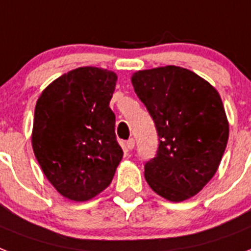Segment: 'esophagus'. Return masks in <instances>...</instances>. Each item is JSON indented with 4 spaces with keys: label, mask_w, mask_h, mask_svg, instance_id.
<instances>
[{
    "label": "esophagus",
    "mask_w": 251,
    "mask_h": 251,
    "mask_svg": "<svg viewBox=\"0 0 251 251\" xmlns=\"http://www.w3.org/2000/svg\"><path fill=\"white\" fill-rule=\"evenodd\" d=\"M126 148H127L128 151H132L133 148H135V140L129 139L126 141Z\"/></svg>",
    "instance_id": "34e87169"
}]
</instances>
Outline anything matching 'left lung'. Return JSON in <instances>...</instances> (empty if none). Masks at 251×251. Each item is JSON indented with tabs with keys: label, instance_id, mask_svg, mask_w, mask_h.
Returning <instances> with one entry per match:
<instances>
[{
	"label": "left lung",
	"instance_id": "1",
	"mask_svg": "<svg viewBox=\"0 0 251 251\" xmlns=\"http://www.w3.org/2000/svg\"><path fill=\"white\" fill-rule=\"evenodd\" d=\"M131 81L158 133L145 179L170 201L190 199L212 179L228 143L220 95L205 79L176 65L136 72Z\"/></svg>",
	"mask_w": 251,
	"mask_h": 251
}]
</instances>
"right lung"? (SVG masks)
<instances>
[{
	"mask_svg": "<svg viewBox=\"0 0 251 251\" xmlns=\"http://www.w3.org/2000/svg\"><path fill=\"white\" fill-rule=\"evenodd\" d=\"M116 79L107 69L77 68L50 83L36 102L35 157L67 199H93L111 183L123 158L110 108Z\"/></svg>",
	"mask_w": 251,
	"mask_h": 251,
	"instance_id": "obj_1",
	"label": "right lung"
}]
</instances>
